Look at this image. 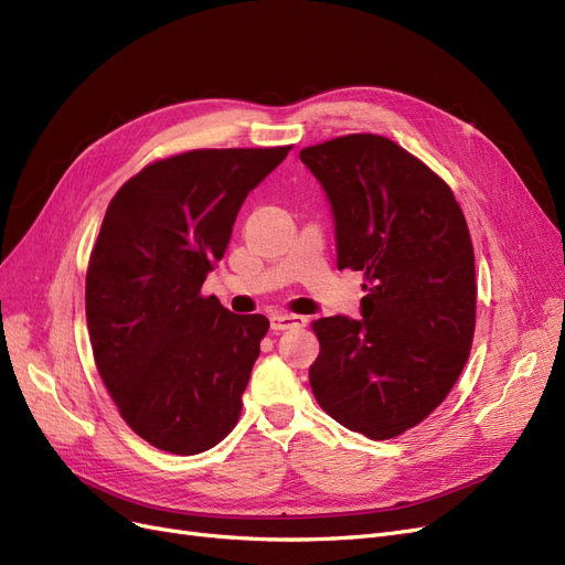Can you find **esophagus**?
Returning <instances> with one entry per match:
<instances>
[{
    "label": "esophagus",
    "mask_w": 565,
    "mask_h": 565,
    "mask_svg": "<svg viewBox=\"0 0 565 565\" xmlns=\"http://www.w3.org/2000/svg\"><path fill=\"white\" fill-rule=\"evenodd\" d=\"M269 326H271V330H294V328L307 326V317L284 315V311H275V315H269Z\"/></svg>",
    "instance_id": "esophagus-1"
}]
</instances>
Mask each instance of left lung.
Masks as SVG:
<instances>
[{
    "label": "left lung",
    "mask_w": 565,
    "mask_h": 565,
    "mask_svg": "<svg viewBox=\"0 0 565 565\" xmlns=\"http://www.w3.org/2000/svg\"><path fill=\"white\" fill-rule=\"evenodd\" d=\"M335 223L338 267L361 269L363 319L315 321L317 403L388 440L424 422L461 374L475 332V254L449 185L398 143L347 135L300 151Z\"/></svg>",
    "instance_id": "left-lung-1"
}]
</instances>
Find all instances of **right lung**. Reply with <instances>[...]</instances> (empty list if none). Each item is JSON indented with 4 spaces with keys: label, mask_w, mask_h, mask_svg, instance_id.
Wrapping results in <instances>:
<instances>
[{
    "label": "right lung",
    "mask_w": 565,
    "mask_h": 565,
    "mask_svg": "<svg viewBox=\"0 0 565 565\" xmlns=\"http://www.w3.org/2000/svg\"><path fill=\"white\" fill-rule=\"evenodd\" d=\"M279 149H209L158 160L122 183L86 277L99 377L146 443L193 456L235 428L263 315H233L200 288L223 258L246 195Z\"/></svg>",
    "instance_id": "add662e5"
}]
</instances>
